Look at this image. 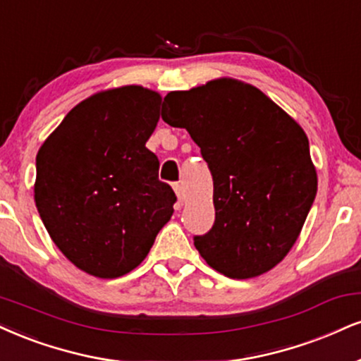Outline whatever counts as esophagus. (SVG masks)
<instances>
[{
	"instance_id": "obj_1",
	"label": "esophagus",
	"mask_w": 361,
	"mask_h": 361,
	"mask_svg": "<svg viewBox=\"0 0 361 361\" xmlns=\"http://www.w3.org/2000/svg\"><path fill=\"white\" fill-rule=\"evenodd\" d=\"M173 188H175V193H176V197H178V203H183V200H185V193H183V188H181V185H175L173 186Z\"/></svg>"
}]
</instances>
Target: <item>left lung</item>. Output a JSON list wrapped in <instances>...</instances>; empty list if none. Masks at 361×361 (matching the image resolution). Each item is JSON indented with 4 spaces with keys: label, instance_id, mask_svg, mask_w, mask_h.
<instances>
[{
    "label": "left lung",
    "instance_id": "left-lung-1",
    "mask_svg": "<svg viewBox=\"0 0 361 361\" xmlns=\"http://www.w3.org/2000/svg\"><path fill=\"white\" fill-rule=\"evenodd\" d=\"M214 176L215 224L195 247L232 279L266 274L296 244L318 192L306 133L257 87L220 77L164 97Z\"/></svg>",
    "mask_w": 361,
    "mask_h": 361
}]
</instances>
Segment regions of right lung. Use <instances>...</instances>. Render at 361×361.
I'll return each instance as SVG.
<instances>
[{"mask_svg":"<svg viewBox=\"0 0 361 361\" xmlns=\"http://www.w3.org/2000/svg\"><path fill=\"white\" fill-rule=\"evenodd\" d=\"M161 95L142 85L106 89L77 104L37 154L35 203L75 267L116 279L146 259L173 215L171 186L146 141Z\"/></svg>","mask_w":361,"mask_h":361,"instance_id":"add662e5","label":"right lung"}]
</instances>
